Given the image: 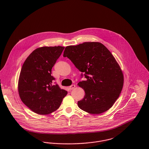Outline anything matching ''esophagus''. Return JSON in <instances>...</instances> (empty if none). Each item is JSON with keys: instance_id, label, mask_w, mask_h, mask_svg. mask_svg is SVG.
Here are the masks:
<instances>
[{"instance_id": "obj_1", "label": "esophagus", "mask_w": 149, "mask_h": 149, "mask_svg": "<svg viewBox=\"0 0 149 149\" xmlns=\"http://www.w3.org/2000/svg\"><path fill=\"white\" fill-rule=\"evenodd\" d=\"M75 88V85H74V84H72V85H70V86H69V89H74Z\"/></svg>"}]
</instances>
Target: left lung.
<instances>
[{
  "label": "left lung",
  "mask_w": 149,
  "mask_h": 149,
  "mask_svg": "<svg viewBox=\"0 0 149 149\" xmlns=\"http://www.w3.org/2000/svg\"><path fill=\"white\" fill-rule=\"evenodd\" d=\"M63 56L68 57L85 77L78 85L85 91L78 106L86 112L100 114L113 106L123 86V74L115 58L99 42H84L66 46Z\"/></svg>",
  "instance_id": "left-lung-1"
}]
</instances>
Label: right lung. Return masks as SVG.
Returning a JSON list of instances; mask_svg holds the SVG:
<instances>
[{
    "instance_id": "obj_1",
    "label": "right lung",
    "mask_w": 149,
    "mask_h": 149,
    "mask_svg": "<svg viewBox=\"0 0 149 149\" xmlns=\"http://www.w3.org/2000/svg\"><path fill=\"white\" fill-rule=\"evenodd\" d=\"M64 47L45 46L34 50L22 65L18 92L22 102L31 111L47 115L57 110L68 92L53 84L52 69Z\"/></svg>"
}]
</instances>
